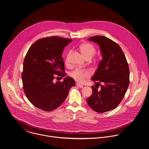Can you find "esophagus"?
Wrapping results in <instances>:
<instances>
[{
    "label": "esophagus",
    "instance_id": "1",
    "mask_svg": "<svg viewBox=\"0 0 149 149\" xmlns=\"http://www.w3.org/2000/svg\"><path fill=\"white\" fill-rule=\"evenodd\" d=\"M76 86H78V87H79V88H80L83 87V85H82L81 84H80L79 83H76Z\"/></svg>",
    "mask_w": 149,
    "mask_h": 149
}]
</instances>
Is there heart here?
I'll list each match as a JSON object with an SVG mask.
<instances>
[{"label":"heart","instance_id":"heart-1","mask_svg":"<svg viewBox=\"0 0 149 149\" xmlns=\"http://www.w3.org/2000/svg\"><path fill=\"white\" fill-rule=\"evenodd\" d=\"M80 49L81 53L85 56L87 60H90L96 53V49L95 46L89 42H84L80 45ZM70 51L67 54L65 58V64H68L69 61V56ZM70 76L75 80L80 82H84L85 80L90 77V73L87 70H83L80 69H76L72 71L70 74Z\"/></svg>","mask_w":149,"mask_h":149}]
</instances>
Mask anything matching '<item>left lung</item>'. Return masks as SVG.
Returning <instances> with one entry per match:
<instances>
[{
    "label": "left lung",
    "mask_w": 149,
    "mask_h": 149,
    "mask_svg": "<svg viewBox=\"0 0 149 149\" xmlns=\"http://www.w3.org/2000/svg\"><path fill=\"white\" fill-rule=\"evenodd\" d=\"M89 40L100 47L102 59L100 61L92 80V94L86 99L95 111L104 113L116 108L125 96L129 85V68L120 45L103 36H95ZM101 86L98 89V86Z\"/></svg>",
    "instance_id": "obj_1"
}]
</instances>
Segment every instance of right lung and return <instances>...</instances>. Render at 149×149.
<instances>
[{"label": "right lung", "mask_w": 149, "mask_h": 149, "mask_svg": "<svg viewBox=\"0 0 149 149\" xmlns=\"http://www.w3.org/2000/svg\"><path fill=\"white\" fill-rule=\"evenodd\" d=\"M71 41L57 36L43 38L29 48L22 79L24 93L35 107L46 111L54 110L63 103L71 87L75 86L70 77L62 82H54L56 77L66 75L62 54Z\"/></svg>", "instance_id": "1"}]
</instances>
